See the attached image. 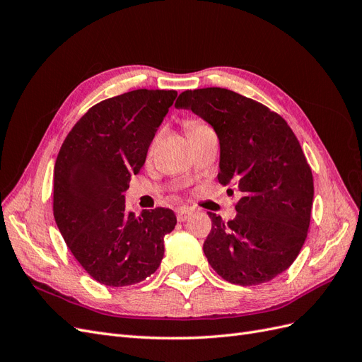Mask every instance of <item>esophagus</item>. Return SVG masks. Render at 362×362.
<instances>
[{
    "label": "esophagus",
    "mask_w": 362,
    "mask_h": 362,
    "mask_svg": "<svg viewBox=\"0 0 362 362\" xmlns=\"http://www.w3.org/2000/svg\"><path fill=\"white\" fill-rule=\"evenodd\" d=\"M190 214H192L190 208L181 206V208H178V210H177V221H178V222H185V221H187V218L190 217Z\"/></svg>",
    "instance_id": "esophagus-1"
}]
</instances>
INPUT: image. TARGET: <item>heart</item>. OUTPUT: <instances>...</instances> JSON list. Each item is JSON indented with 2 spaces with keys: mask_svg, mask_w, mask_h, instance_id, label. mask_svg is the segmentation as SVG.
I'll return each instance as SVG.
<instances>
[{
  "mask_svg": "<svg viewBox=\"0 0 362 362\" xmlns=\"http://www.w3.org/2000/svg\"><path fill=\"white\" fill-rule=\"evenodd\" d=\"M204 127H206V125L198 122V120H189V122H185V129H187V134H192V133H194V131H198Z\"/></svg>",
  "mask_w": 362,
  "mask_h": 362,
  "instance_id": "b5f03b06",
  "label": "heart"
}]
</instances>
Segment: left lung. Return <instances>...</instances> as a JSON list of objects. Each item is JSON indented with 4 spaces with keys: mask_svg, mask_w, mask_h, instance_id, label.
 <instances>
[{
    "mask_svg": "<svg viewBox=\"0 0 362 362\" xmlns=\"http://www.w3.org/2000/svg\"><path fill=\"white\" fill-rule=\"evenodd\" d=\"M175 107L190 108L214 128L221 141L217 180L242 194L233 221L208 213V262L237 286L272 281L298 258L311 221L314 181L298 137L278 113L221 87L185 90Z\"/></svg>",
    "mask_w": 362,
    "mask_h": 362,
    "instance_id": "1",
    "label": "left lung"
}]
</instances>
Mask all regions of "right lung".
<instances>
[{"label":"right lung","mask_w":362,"mask_h":362,"mask_svg":"<svg viewBox=\"0 0 362 362\" xmlns=\"http://www.w3.org/2000/svg\"><path fill=\"white\" fill-rule=\"evenodd\" d=\"M177 95L137 89L98 103L59 151L54 218L75 259L104 286H133L151 276L164 255V235L177 225L169 208L128 211L124 196Z\"/></svg>","instance_id":"right-lung-1"}]
</instances>
